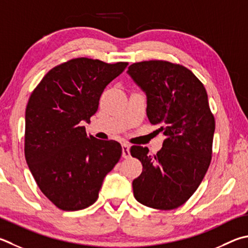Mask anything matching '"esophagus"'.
Returning <instances> with one entry per match:
<instances>
[{
    "label": "esophagus",
    "instance_id": "esophagus-1",
    "mask_svg": "<svg viewBox=\"0 0 248 248\" xmlns=\"http://www.w3.org/2000/svg\"><path fill=\"white\" fill-rule=\"evenodd\" d=\"M123 157L124 158H129L130 157V145L127 143L123 144Z\"/></svg>",
    "mask_w": 248,
    "mask_h": 248
}]
</instances>
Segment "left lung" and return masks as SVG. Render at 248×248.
Instances as JSON below:
<instances>
[{
  "label": "left lung",
  "mask_w": 248,
  "mask_h": 248,
  "mask_svg": "<svg viewBox=\"0 0 248 248\" xmlns=\"http://www.w3.org/2000/svg\"><path fill=\"white\" fill-rule=\"evenodd\" d=\"M127 74L145 93L150 123L166 138L156 155L130 148L143 166L132 182L134 197L151 208H178L194 194L211 160L216 124L207 92L191 70L169 62H136Z\"/></svg>",
  "instance_id": "obj_1"
}]
</instances>
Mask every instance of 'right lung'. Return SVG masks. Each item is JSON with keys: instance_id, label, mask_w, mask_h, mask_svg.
<instances>
[{"instance_id": "1", "label": "right lung", "mask_w": 248, "mask_h": 248, "mask_svg": "<svg viewBox=\"0 0 248 248\" xmlns=\"http://www.w3.org/2000/svg\"><path fill=\"white\" fill-rule=\"evenodd\" d=\"M128 62L75 58L54 67L31 94L26 108L25 156L38 186L62 210H80L98 197L123 148L85 132L106 85Z\"/></svg>"}]
</instances>
